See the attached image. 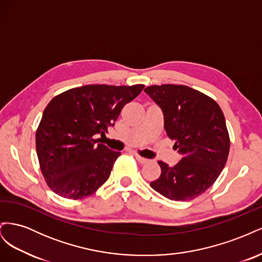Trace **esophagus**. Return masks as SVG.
I'll return each instance as SVG.
<instances>
[{"instance_id":"esophagus-1","label":"esophagus","mask_w":262,"mask_h":262,"mask_svg":"<svg viewBox=\"0 0 262 262\" xmlns=\"http://www.w3.org/2000/svg\"><path fill=\"white\" fill-rule=\"evenodd\" d=\"M134 156H136L137 161H138L140 164H146V163L148 162L147 158H145V157H142V156H140L139 154H134Z\"/></svg>"}]
</instances>
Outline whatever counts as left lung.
Returning a JSON list of instances; mask_svg holds the SVG:
<instances>
[{"mask_svg": "<svg viewBox=\"0 0 262 262\" xmlns=\"http://www.w3.org/2000/svg\"><path fill=\"white\" fill-rule=\"evenodd\" d=\"M144 92L161 107L164 128L182 156L173 167L158 161L161 176L149 186L170 200H192L216 181L226 164L231 141L224 114L215 100L185 85H152Z\"/></svg>", "mask_w": 262, "mask_h": 262, "instance_id": "obj_1", "label": "left lung"}]
</instances>
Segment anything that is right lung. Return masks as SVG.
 <instances>
[{"label":"right lung","instance_id":"1","mask_svg":"<svg viewBox=\"0 0 262 262\" xmlns=\"http://www.w3.org/2000/svg\"><path fill=\"white\" fill-rule=\"evenodd\" d=\"M144 85H85L53 97L36 131V150L47 185L54 193L78 200L95 193L110 176L120 152L95 139L105 136L123 106Z\"/></svg>","mask_w":262,"mask_h":262}]
</instances>
